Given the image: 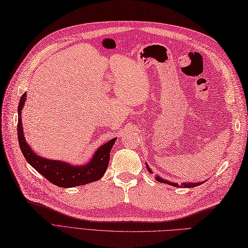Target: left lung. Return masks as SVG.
Wrapping results in <instances>:
<instances>
[{
	"label": "left lung",
	"instance_id": "1",
	"mask_svg": "<svg viewBox=\"0 0 248 248\" xmlns=\"http://www.w3.org/2000/svg\"><path fill=\"white\" fill-rule=\"evenodd\" d=\"M147 168H148V171H149V172H153L152 170H150V168H149V166H148V165H147ZM155 179H156V181H159V182H161V183L170 184V185H171V186H174V187H180L178 183H172V182H170V181H168V180H163L162 178H160V177H158V176L155 177ZM204 182H205V181H204ZM204 182H198V183L186 182V183L181 184V186L184 187V188H189V187H196V186H198V185H201V184H203Z\"/></svg>",
	"mask_w": 248,
	"mask_h": 248
}]
</instances>
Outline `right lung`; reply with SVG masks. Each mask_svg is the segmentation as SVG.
<instances>
[{
	"label": "right lung",
	"instance_id": "1",
	"mask_svg": "<svg viewBox=\"0 0 248 248\" xmlns=\"http://www.w3.org/2000/svg\"><path fill=\"white\" fill-rule=\"evenodd\" d=\"M26 101V93H24L17 106V139L26 161L35 170L46 178L49 182L59 187H76L85 185L100 180L105 173L110 158V150L117 138L103 144L96 150L86 165H71L66 162L48 160L40 156L30 148L24 138L21 113Z\"/></svg>",
	"mask_w": 248,
	"mask_h": 248
}]
</instances>
